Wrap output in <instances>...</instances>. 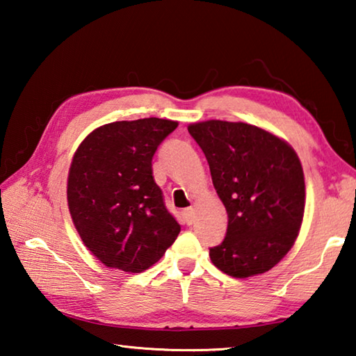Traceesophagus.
Returning a JSON list of instances; mask_svg holds the SVG:
<instances>
[{
	"instance_id": "34e87169",
	"label": "esophagus",
	"mask_w": 356,
	"mask_h": 356,
	"mask_svg": "<svg viewBox=\"0 0 356 356\" xmlns=\"http://www.w3.org/2000/svg\"><path fill=\"white\" fill-rule=\"evenodd\" d=\"M184 218L186 225H193V221H195V210H193V207L184 210Z\"/></svg>"
}]
</instances>
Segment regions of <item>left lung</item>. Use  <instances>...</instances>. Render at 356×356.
Wrapping results in <instances>:
<instances>
[{
    "mask_svg": "<svg viewBox=\"0 0 356 356\" xmlns=\"http://www.w3.org/2000/svg\"><path fill=\"white\" fill-rule=\"evenodd\" d=\"M188 131L227 213L226 237L210 248V261L234 278L268 272L292 248L303 221L305 174L297 152L245 122L212 119L190 124Z\"/></svg>",
    "mask_w": 356,
    "mask_h": 356,
    "instance_id": "1",
    "label": "left lung"
}]
</instances>
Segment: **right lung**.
Masks as SVG:
<instances>
[{
    "label": "right lung",
    "mask_w": 356,
    "mask_h": 356,
    "mask_svg": "<svg viewBox=\"0 0 356 356\" xmlns=\"http://www.w3.org/2000/svg\"><path fill=\"white\" fill-rule=\"evenodd\" d=\"M179 122L146 118L92 130L78 146L67 204L83 243L110 268L141 273L180 232L152 176V156Z\"/></svg>",
    "instance_id": "right-lung-1"
}]
</instances>
